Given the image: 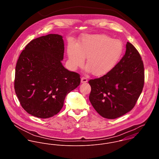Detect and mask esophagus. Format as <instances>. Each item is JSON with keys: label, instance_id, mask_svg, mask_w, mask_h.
I'll list each match as a JSON object with an SVG mask.
<instances>
[{"label": "esophagus", "instance_id": "obj_1", "mask_svg": "<svg viewBox=\"0 0 159 159\" xmlns=\"http://www.w3.org/2000/svg\"><path fill=\"white\" fill-rule=\"evenodd\" d=\"M81 81L82 83H86V82H88V78L84 77V76H82L81 78Z\"/></svg>", "mask_w": 159, "mask_h": 159}]
</instances>
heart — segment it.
<instances>
[{
  "label": "heart",
  "mask_w": 159,
  "mask_h": 159,
  "mask_svg": "<svg viewBox=\"0 0 159 159\" xmlns=\"http://www.w3.org/2000/svg\"><path fill=\"white\" fill-rule=\"evenodd\" d=\"M119 40L105 34L86 35L75 44L67 46L69 63L73 69L81 67L86 59V70L95 76H102L116 66L123 51Z\"/></svg>",
  "instance_id": "obj_1"
}]
</instances>
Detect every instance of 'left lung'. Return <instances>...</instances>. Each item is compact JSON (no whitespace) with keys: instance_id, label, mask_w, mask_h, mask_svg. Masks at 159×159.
Here are the masks:
<instances>
[{"instance_id":"left-lung-1","label":"left lung","mask_w":159,"mask_h":159,"mask_svg":"<svg viewBox=\"0 0 159 159\" xmlns=\"http://www.w3.org/2000/svg\"><path fill=\"white\" fill-rule=\"evenodd\" d=\"M89 100L95 111L107 119H116L132 110L143 91L144 64L132 43L127 42L125 55L110 72L90 80Z\"/></svg>"}]
</instances>
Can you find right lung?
Segmentation results:
<instances>
[{
    "mask_svg": "<svg viewBox=\"0 0 159 159\" xmlns=\"http://www.w3.org/2000/svg\"><path fill=\"white\" fill-rule=\"evenodd\" d=\"M62 37L49 34L32 40L16 63L14 87L23 109L42 119L58 113L66 95L80 84V75L64 68Z\"/></svg>",
    "mask_w": 159,
    "mask_h": 159,
    "instance_id": "1",
    "label": "right lung"
}]
</instances>
